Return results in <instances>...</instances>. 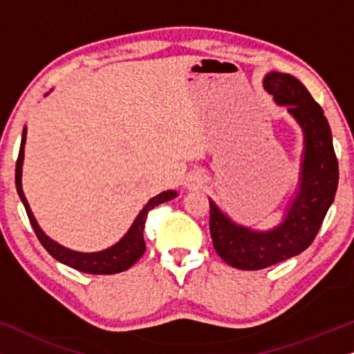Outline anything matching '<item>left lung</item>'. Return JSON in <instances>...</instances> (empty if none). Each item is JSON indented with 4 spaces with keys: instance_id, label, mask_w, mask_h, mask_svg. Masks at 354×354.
Masks as SVG:
<instances>
[{
    "instance_id": "obj_1",
    "label": "left lung",
    "mask_w": 354,
    "mask_h": 354,
    "mask_svg": "<svg viewBox=\"0 0 354 354\" xmlns=\"http://www.w3.org/2000/svg\"><path fill=\"white\" fill-rule=\"evenodd\" d=\"M264 88L275 103L288 106V113L304 132L301 182L285 221L274 230L254 232L236 225L209 201V229L217 254L241 270H259L293 258L316 239L324 217L333 203L338 185V159L332 132L321 106L301 82L282 72H270Z\"/></svg>"
}]
</instances>
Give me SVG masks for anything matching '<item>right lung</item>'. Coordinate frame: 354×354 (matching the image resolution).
I'll return each mask as SVG.
<instances>
[{"mask_svg":"<svg viewBox=\"0 0 354 354\" xmlns=\"http://www.w3.org/2000/svg\"><path fill=\"white\" fill-rule=\"evenodd\" d=\"M24 145H26V129H24L22 133V142H21V148H19V156L16 161V187H17V193L21 196V200L24 203V207H26L28 221L33 227V232H35L37 239L40 240V243L45 246V250L50 253L53 258L59 261V263L69 266V268H74L80 272H86V274H96V275H109V274H118L122 272V270H127L130 266H133L137 261L142 258L145 253V245L143 240V229H145V222H147V216L148 212L153 209L154 206L161 205L164 201L172 200L176 198L177 193L176 192H162L159 193L158 196L151 198L148 201V205L140 211V214L137 216V219L130 227V230L124 235V239L118 241L114 246L104 250V251H98V253H77V251L67 250L64 246H61L56 241H53L51 239L43 234V230L38 227L35 217H33L30 206H28L27 198L22 192V162H24Z\"/></svg>","mask_w":354,"mask_h":354,"instance_id":"right-lung-1","label":"right lung"}]
</instances>
